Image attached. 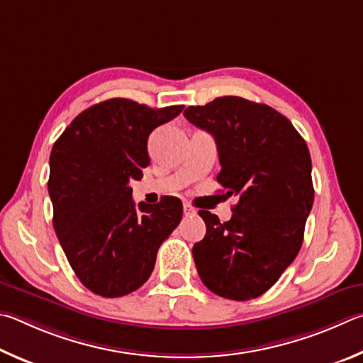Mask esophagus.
Returning a JSON list of instances; mask_svg holds the SVG:
<instances>
[{"label":"esophagus","mask_w":363,"mask_h":363,"mask_svg":"<svg viewBox=\"0 0 363 363\" xmlns=\"http://www.w3.org/2000/svg\"><path fill=\"white\" fill-rule=\"evenodd\" d=\"M183 213H185V217H193V215H196V208L185 202L183 204Z\"/></svg>","instance_id":"esophagus-1"}]
</instances>
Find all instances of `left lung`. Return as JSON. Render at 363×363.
Here are the masks:
<instances>
[{"mask_svg": "<svg viewBox=\"0 0 363 363\" xmlns=\"http://www.w3.org/2000/svg\"><path fill=\"white\" fill-rule=\"evenodd\" d=\"M185 118L212 133L221 170L217 182L238 196L233 217L199 211L207 233L193 247L206 287L228 300L263 295L301 249L314 188L308 145L274 108L242 97L188 106Z\"/></svg>", "mask_w": 363, "mask_h": 363, "instance_id": "1", "label": "left lung"}]
</instances>
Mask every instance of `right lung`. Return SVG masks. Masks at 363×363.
Segmentation results:
<instances>
[{
	"instance_id": "obj_1",
	"label": "right lung",
	"mask_w": 363,
	"mask_h": 363,
	"mask_svg": "<svg viewBox=\"0 0 363 363\" xmlns=\"http://www.w3.org/2000/svg\"><path fill=\"white\" fill-rule=\"evenodd\" d=\"M183 111L110 99L78 114L50 151L54 230L69 266L95 295L118 298L148 281L161 244L180 223L182 201L132 199L150 165L148 137Z\"/></svg>"
}]
</instances>
